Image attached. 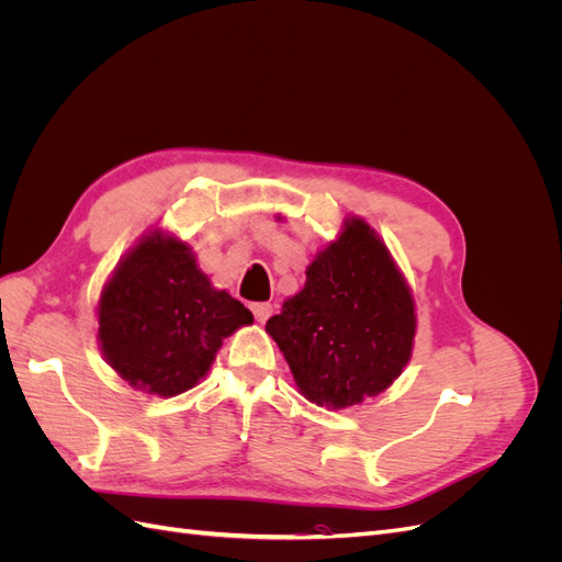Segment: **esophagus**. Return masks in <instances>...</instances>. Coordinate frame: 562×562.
I'll list each match as a JSON object with an SVG mask.
<instances>
[{"instance_id": "34e87169", "label": "esophagus", "mask_w": 562, "mask_h": 562, "mask_svg": "<svg viewBox=\"0 0 562 562\" xmlns=\"http://www.w3.org/2000/svg\"><path fill=\"white\" fill-rule=\"evenodd\" d=\"M250 310H252L255 318H258L260 323H265L271 314H274V307H271L269 302H255V304H250Z\"/></svg>"}]
</instances>
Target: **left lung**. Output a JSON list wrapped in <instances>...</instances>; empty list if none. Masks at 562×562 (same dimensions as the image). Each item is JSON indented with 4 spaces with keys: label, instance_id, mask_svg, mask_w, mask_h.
<instances>
[{
    "label": "left lung",
    "instance_id": "left-lung-1",
    "mask_svg": "<svg viewBox=\"0 0 562 562\" xmlns=\"http://www.w3.org/2000/svg\"><path fill=\"white\" fill-rule=\"evenodd\" d=\"M415 300L389 248L363 217L316 252L304 288L267 321L300 394L342 411L394 384L413 356Z\"/></svg>",
    "mask_w": 562,
    "mask_h": 562
}]
</instances>
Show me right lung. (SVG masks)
Wrapping results in <instances>:
<instances>
[{
	"label": "right lung",
	"instance_id": "right-lung-1",
	"mask_svg": "<svg viewBox=\"0 0 562 562\" xmlns=\"http://www.w3.org/2000/svg\"><path fill=\"white\" fill-rule=\"evenodd\" d=\"M95 314L108 366L161 398L196 386L223 339L252 323L239 300L211 285L192 248L161 229L140 236L119 260Z\"/></svg>",
	"mask_w": 562,
	"mask_h": 562
}]
</instances>
